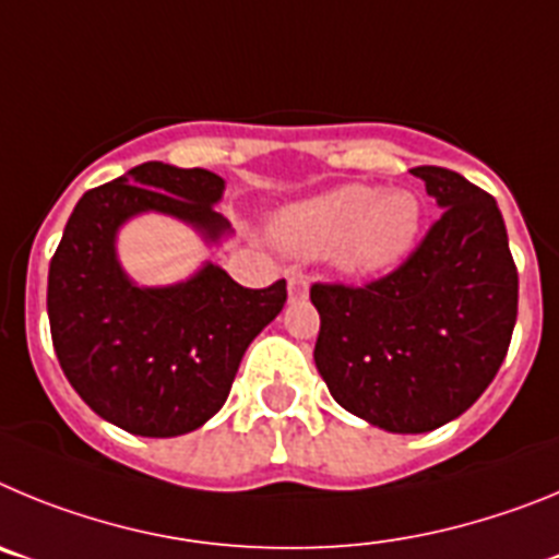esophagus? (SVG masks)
<instances>
[{
  "mask_svg": "<svg viewBox=\"0 0 559 559\" xmlns=\"http://www.w3.org/2000/svg\"><path fill=\"white\" fill-rule=\"evenodd\" d=\"M310 290V280L302 271H290L288 274V296L290 299H305Z\"/></svg>",
  "mask_w": 559,
  "mask_h": 559,
  "instance_id": "34e87169",
  "label": "esophagus"
}]
</instances>
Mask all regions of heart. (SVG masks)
<instances>
[{"mask_svg": "<svg viewBox=\"0 0 559 559\" xmlns=\"http://www.w3.org/2000/svg\"><path fill=\"white\" fill-rule=\"evenodd\" d=\"M423 204L408 190L341 185L271 218V237L294 254H328L344 274L394 265L417 240Z\"/></svg>", "mask_w": 559, "mask_h": 559, "instance_id": "b5f03b06", "label": "heart"}]
</instances>
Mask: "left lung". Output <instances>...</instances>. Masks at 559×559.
Returning <instances> with one entry per match:
<instances>
[{
  "mask_svg": "<svg viewBox=\"0 0 559 559\" xmlns=\"http://www.w3.org/2000/svg\"><path fill=\"white\" fill-rule=\"evenodd\" d=\"M442 210L392 274L364 288L316 283L313 360L341 408L392 433L445 426L481 397L507 358L518 269L490 192L414 167Z\"/></svg>",
  "mask_w": 559,
  "mask_h": 559,
  "instance_id": "1",
  "label": "left lung"
}]
</instances>
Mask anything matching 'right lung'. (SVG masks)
I'll use <instances>...</instances> for the list:
<instances>
[{
  "label": "right lung",
  "mask_w": 559,
  "mask_h": 559,
  "mask_svg": "<svg viewBox=\"0 0 559 559\" xmlns=\"http://www.w3.org/2000/svg\"><path fill=\"white\" fill-rule=\"evenodd\" d=\"M221 195L215 173L145 162L78 201L49 263L63 374L92 412L136 437H179L215 417L243 353L288 299L285 280L243 288L212 263L167 288H142L122 271L117 231L128 218L162 212L218 243L229 235Z\"/></svg>",
  "instance_id": "1"
}]
</instances>
